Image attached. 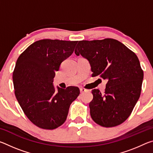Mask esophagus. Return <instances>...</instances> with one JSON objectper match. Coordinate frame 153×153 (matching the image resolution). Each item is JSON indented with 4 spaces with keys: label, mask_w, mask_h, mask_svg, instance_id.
<instances>
[{
    "label": "esophagus",
    "mask_w": 153,
    "mask_h": 153,
    "mask_svg": "<svg viewBox=\"0 0 153 153\" xmlns=\"http://www.w3.org/2000/svg\"><path fill=\"white\" fill-rule=\"evenodd\" d=\"M79 90H80V92H81V94H82V93H84V92L87 91V90L84 88H79Z\"/></svg>",
    "instance_id": "1"
}]
</instances>
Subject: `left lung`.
Returning <instances> with one entry per match:
<instances>
[{
    "label": "left lung",
    "instance_id": "obj_1",
    "mask_svg": "<svg viewBox=\"0 0 153 153\" xmlns=\"http://www.w3.org/2000/svg\"><path fill=\"white\" fill-rule=\"evenodd\" d=\"M89 61L92 77L107 81L105 92L92 90L90 115L105 128L124 122L130 115L140 96L144 74L138 56L117 40L79 41L75 50Z\"/></svg>",
    "mask_w": 153,
    "mask_h": 153
}]
</instances>
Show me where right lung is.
Masks as SVG:
<instances>
[{
  "label": "right lung",
  "instance_id": "add662e5",
  "mask_svg": "<svg viewBox=\"0 0 153 153\" xmlns=\"http://www.w3.org/2000/svg\"><path fill=\"white\" fill-rule=\"evenodd\" d=\"M78 41L44 39L33 42L17 59L13 74L15 94L25 115L36 126L54 129L65 121L77 87L53 86L55 71Z\"/></svg>",
  "mask_w": 153,
  "mask_h": 153
}]
</instances>
